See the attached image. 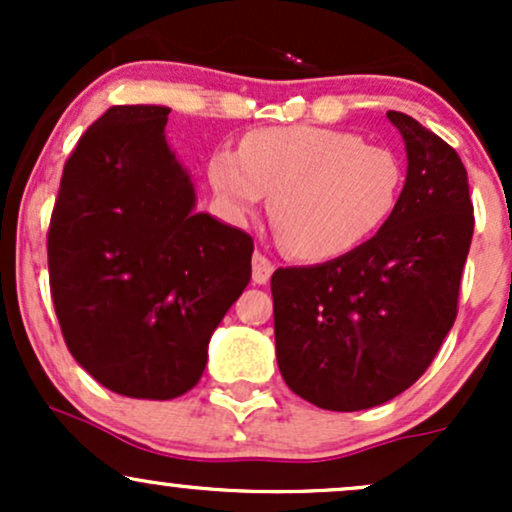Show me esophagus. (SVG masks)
Wrapping results in <instances>:
<instances>
[{
	"instance_id": "34e87169",
	"label": "esophagus",
	"mask_w": 512,
	"mask_h": 512,
	"mask_svg": "<svg viewBox=\"0 0 512 512\" xmlns=\"http://www.w3.org/2000/svg\"><path fill=\"white\" fill-rule=\"evenodd\" d=\"M272 272V260H269L267 255H262V252H255V255H252V281H255V284H267V281L272 279Z\"/></svg>"
}]
</instances>
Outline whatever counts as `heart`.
<instances>
[{
  "instance_id": "1",
  "label": "heart",
  "mask_w": 512,
  "mask_h": 512,
  "mask_svg": "<svg viewBox=\"0 0 512 512\" xmlns=\"http://www.w3.org/2000/svg\"><path fill=\"white\" fill-rule=\"evenodd\" d=\"M209 182L233 219H269L284 250L330 262L368 243L395 211L404 168L392 149L344 129L286 125L245 134L240 149L214 151Z\"/></svg>"
}]
</instances>
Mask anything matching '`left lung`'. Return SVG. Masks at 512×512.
Wrapping results in <instances>:
<instances>
[{"label": "left lung", "mask_w": 512, "mask_h": 512, "mask_svg": "<svg viewBox=\"0 0 512 512\" xmlns=\"http://www.w3.org/2000/svg\"><path fill=\"white\" fill-rule=\"evenodd\" d=\"M407 149L392 216L337 260L272 274L276 363L298 397L330 411L390 402L424 375L457 317L474 233L467 170L438 134L390 110Z\"/></svg>", "instance_id": "8db88e82"}]
</instances>
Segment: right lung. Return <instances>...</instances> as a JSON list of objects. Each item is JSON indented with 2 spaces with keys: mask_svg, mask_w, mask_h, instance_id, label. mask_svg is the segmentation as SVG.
Listing matches in <instances>:
<instances>
[{
  "mask_svg": "<svg viewBox=\"0 0 512 512\" xmlns=\"http://www.w3.org/2000/svg\"><path fill=\"white\" fill-rule=\"evenodd\" d=\"M166 105H115L64 163L48 233L64 342L117 395L173 399L250 284L252 238L207 211L166 139Z\"/></svg>",
  "mask_w": 512,
  "mask_h": 512,
  "instance_id": "1",
  "label": "right lung"
}]
</instances>
